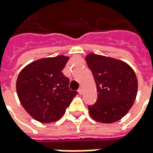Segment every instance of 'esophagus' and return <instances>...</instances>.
Instances as JSON below:
<instances>
[{"mask_svg":"<svg viewBox=\"0 0 153 153\" xmlns=\"http://www.w3.org/2000/svg\"><path fill=\"white\" fill-rule=\"evenodd\" d=\"M78 92H79V93L80 95L83 93V88H82V87H79V90H78Z\"/></svg>","mask_w":153,"mask_h":153,"instance_id":"esophagus-1","label":"esophagus"}]
</instances>
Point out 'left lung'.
Masks as SVG:
<instances>
[{
    "mask_svg": "<svg viewBox=\"0 0 153 153\" xmlns=\"http://www.w3.org/2000/svg\"><path fill=\"white\" fill-rule=\"evenodd\" d=\"M97 90V99L88 106L91 117L113 123L124 117L134 102L138 81L132 68L123 61L96 54L87 56Z\"/></svg>",
    "mask_w": 153,
    "mask_h": 153,
    "instance_id": "left-lung-1",
    "label": "left lung"
}]
</instances>
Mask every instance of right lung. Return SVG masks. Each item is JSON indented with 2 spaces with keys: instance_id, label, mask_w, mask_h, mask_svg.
Returning a JSON list of instances; mask_svg holds the SVG:
<instances>
[{
  "instance_id": "1",
  "label": "right lung",
  "mask_w": 153,
  "mask_h": 153,
  "mask_svg": "<svg viewBox=\"0 0 153 153\" xmlns=\"http://www.w3.org/2000/svg\"><path fill=\"white\" fill-rule=\"evenodd\" d=\"M69 57L57 56L36 60L19 73L16 90L22 106L42 123L58 120L78 94L70 90V79L62 70Z\"/></svg>"
}]
</instances>
